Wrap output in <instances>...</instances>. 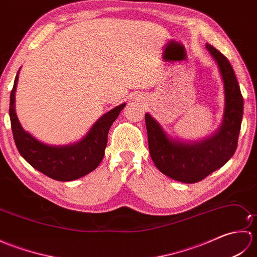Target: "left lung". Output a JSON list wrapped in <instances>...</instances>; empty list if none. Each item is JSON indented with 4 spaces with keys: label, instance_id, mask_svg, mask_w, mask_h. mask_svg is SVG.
Returning <instances> with one entry per match:
<instances>
[{
    "label": "left lung",
    "instance_id": "obj_1",
    "mask_svg": "<svg viewBox=\"0 0 257 257\" xmlns=\"http://www.w3.org/2000/svg\"><path fill=\"white\" fill-rule=\"evenodd\" d=\"M219 65L225 90L223 123L213 137L198 144H182L170 139L156 120L146 113V127L152 161L159 170L184 183H195L224 166L237 148L243 117V97L228 59L212 45H206Z\"/></svg>",
    "mask_w": 257,
    "mask_h": 257
}]
</instances>
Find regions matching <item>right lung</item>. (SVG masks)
<instances>
[{
    "instance_id": "1",
    "label": "right lung",
    "mask_w": 257,
    "mask_h": 257,
    "mask_svg": "<svg viewBox=\"0 0 257 257\" xmlns=\"http://www.w3.org/2000/svg\"><path fill=\"white\" fill-rule=\"evenodd\" d=\"M18 79L19 73L10 96V119L16 148L21 156L36 170L57 181H73L94 171L105 155L109 129L125 103L98 119L79 143L64 147L47 146L26 133L16 117L14 102Z\"/></svg>"
}]
</instances>
